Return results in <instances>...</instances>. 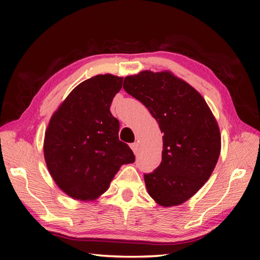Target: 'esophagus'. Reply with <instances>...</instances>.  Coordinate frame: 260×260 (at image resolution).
I'll return each instance as SVG.
<instances>
[{"label":"esophagus","mask_w":260,"mask_h":260,"mask_svg":"<svg viewBox=\"0 0 260 260\" xmlns=\"http://www.w3.org/2000/svg\"><path fill=\"white\" fill-rule=\"evenodd\" d=\"M131 148H132V150H133L134 154L139 153V144H137V143H132Z\"/></svg>","instance_id":"obj_1"}]
</instances>
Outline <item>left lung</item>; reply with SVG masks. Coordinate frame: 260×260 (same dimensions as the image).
<instances>
[{
    "label": "left lung",
    "instance_id": "8db88e82",
    "mask_svg": "<svg viewBox=\"0 0 260 260\" xmlns=\"http://www.w3.org/2000/svg\"><path fill=\"white\" fill-rule=\"evenodd\" d=\"M124 89L157 120L162 162L144 174L146 189L162 207L185 202L212 174L221 148L219 126L194 88L169 71H142L124 79Z\"/></svg>",
    "mask_w": 260,
    "mask_h": 260
}]
</instances>
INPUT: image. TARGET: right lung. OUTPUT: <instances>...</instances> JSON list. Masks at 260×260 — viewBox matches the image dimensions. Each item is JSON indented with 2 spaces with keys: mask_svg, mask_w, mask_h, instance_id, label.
<instances>
[{
  "mask_svg": "<svg viewBox=\"0 0 260 260\" xmlns=\"http://www.w3.org/2000/svg\"><path fill=\"white\" fill-rule=\"evenodd\" d=\"M121 82L108 74L82 81L49 121L43 145L48 170L77 200L98 198L121 165L135 162L133 151L118 139L119 121L109 109Z\"/></svg>",
  "mask_w": 260,
  "mask_h": 260,
  "instance_id": "obj_1",
  "label": "right lung"
}]
</instances>
